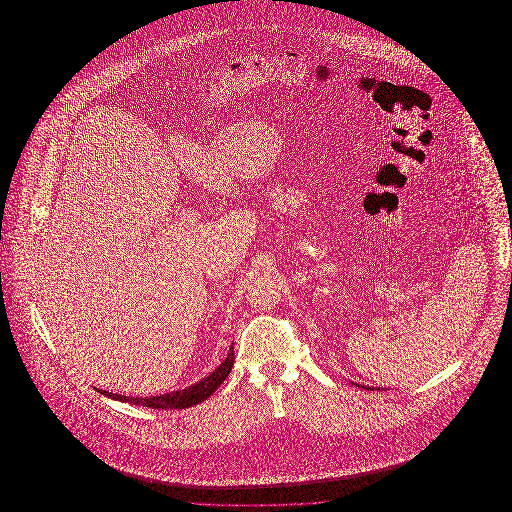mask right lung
<instances>
[{"mask_svg":"<svg viewBox=\"0 0 512 512\" xmlns=\"http://www.w3.org/2000/svg\"><path fill=\"white\" fill-rule=\"evenodd\" d=\"M232 366H234V347H230V353H228L226 361L213 374H209L207 378H203L201 382H197L186 390L172 391V393L157 395V397H124L119 393H109V391L103 390H101V393L111 397V399H117V401L151 407V409H188L192 405L205 401L207 397H211L220 384L228 378Z\"/></svg>","mask_w":512,"mask_h":512,"instance_id":"add662e5","label":"right lung"}]
</instances>
